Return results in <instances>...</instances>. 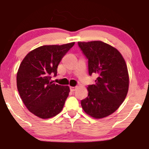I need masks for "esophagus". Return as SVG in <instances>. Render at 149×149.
I'll use <instances>...</instances> for the list:
<instances>
[{
	"label": "esophagus",
	"instance_id": "34e87169",
	"mask_svg": "<svg viewBox=\"0 0 149 149\" xmlns=\"http://www.w3.org/2000/svg\"><path fill=\"white\" fill-rule=\"evenodd\" d=\"M76 86H70V90L71 91H76Z\"/></svg>",
	"mask_w": 149,
	"mask_h": 149
}]
</instances>
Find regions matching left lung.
<instances>
[{"label":"left lung","mask_w":149,"mask_h":149,"mask_svg":"<svg viewBox=\"0 0 149 149\" xmlns=\"http://www.w3.org/2000/svg\"><path fill=\"white\" fill-rule=\"evenodd\" d=\"M78 44L88 59L89 75H97L95 84L88 86V96L81 105L90 116L105 118L116 111L127 96L129 84L127 64L119 51L104 42Z\"/></svg>","instance_id":"obj_1"}]
</instances>
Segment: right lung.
<instances>
[{"instance_id":"add662e5","label":"right lung","mask_w":149,"mask_h":149,"mask_svg":"<svg viewBox=\"0 0 149 149\" xmlns=\"http://www.w3.org/2000/svg\"><path fill=\"white\" fill-rule=\"evenodd\" d=\"M74 44L39 47L28 53L20 65L16 76L18 93L28 110L38 118H52L63 110L70 89L50 80L57 75L60 62Z\"/></svg>"}]
</instances>
